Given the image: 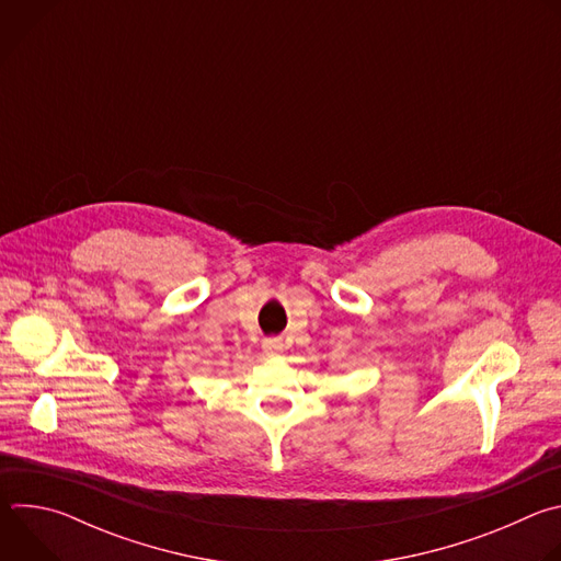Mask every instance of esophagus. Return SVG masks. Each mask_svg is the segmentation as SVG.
Instances as JSON below:
<instances>
[{
	"label": "esophagus",
	"mask_w": 561,
	"mask_h": 561,
	"mask_svg": "<svg viewBox=\"0 0 561 561\" xmlns=\"http://www.w3.org/2000/svg\"><path fill=\"white\" fill-rule=\"evenodd\" d=\"M264 348L271 351V353H279L284 348V340L282 337H266Z\"/></svg>",
	"instance_id": "esophagus-1"
}]
</instances>
